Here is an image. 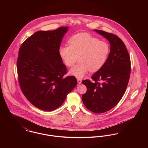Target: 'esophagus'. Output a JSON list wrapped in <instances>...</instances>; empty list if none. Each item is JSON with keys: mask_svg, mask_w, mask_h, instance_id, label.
Listing matches in <instances>:
<instances>
[{"mask_svg": "<svg viewBox=\"0 0 148 148\" xmlns=\"http://www.w3.org/2000/svg\"><path fill=\"white\" fill-rule=\"evenodd\" d=\"M77 83L78 84H80L82 83V80L80 79H77Z\"/></svg>", "mask_w": 148, "mask_h": 148, "instance_id": "esophagus-1", "label": "esophagus"}]
</instances>
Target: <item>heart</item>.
Segmentation results:
<instances>
[{
	"label": "heart",
	"mask_w": 148,
	"mask_h": 148,
	"mask_svg": "<svg viewBox=\"0 0 148 148\" xmlns=\"http://www.w3.org/2000/svg\"><path fill=\"white\" fill-rule=\"evenodd\" d=\"M68 44L59 48V55L68 67L74 65L78 57L79 63L69 71L77 78L84 77L89 71L94 73L99 71L106 64L110 52L108 42L85 33L71 36Z\"/></svg>",
	"instance_id": "obj_1"
}]
</instances>
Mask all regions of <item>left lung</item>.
I'll return each mask as SVG.
<instances>
[{"instance_id": "8db88e82", "label": "left lung", "mask_w": 148, "mask_h": 148, "mask_svg": "<svg viewBox=\"0 0 148 148\" xmlns=\"http://www.w3.org/2000/svg\"><path fill=\"white\" fill-rule=\"evenodd\" d=\"M94 31L109 41L110 51L104 65L92 75L94 82L82 81L87 88L82 100L88 110L99 114L112 109L122 98L128 84L131 66L126 46L120 38L103 30Z\"/></svg>"}]
</instances>
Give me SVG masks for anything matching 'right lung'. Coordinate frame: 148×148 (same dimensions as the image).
I'll return each instance as SVG.
<instances>
[{"label":"right lung","instance_id":"obj_1","mask_svg":"<svg viewBox=\"0 0 148 148\" xmlns=\"http://www.w3.org/2000/svg\"><path fill=\"white\" fill-rule=\"evenodd\" d=\"M68 29L61 27L36 32L23 42L19 50L17 71L21 91L33 106L44 111L62 106L77 84L75 77H63L66 68L59 55Z\"/></svg>","mask_w":148,"mask_h":148}]
</instances>
